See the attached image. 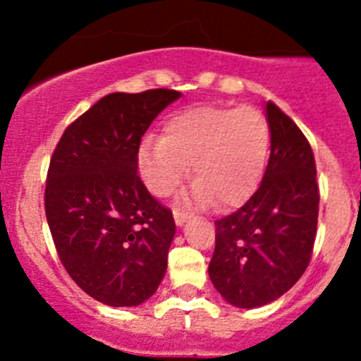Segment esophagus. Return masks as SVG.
I'll return each mask as SVG.
<instances>
[{
  "label": "esophagus",
  "mask_w": 361,
  "mask_h": 361,
  "mask_svg": "<svg viewBox=\"0 0 361 361\" xmlns=\"http://www.w3.org/2000/svg\"><path fill=\"white\" fill-rule=\"evenodd\" d=\"M173 219H175V224L183 226L184 222H186V220H188V213L186 212H180V209H175V212H173Z\"/></svg>",
  "instance_id": "esophagus-1"
}]
</instances>
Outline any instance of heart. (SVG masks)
<instances>
[{
    "mask_svg": "<svg viewBox=\"0 0 361 361\" xmlns=\"http://www.w3.org/2000/svg\"><path fill=\"white\" fill-rule=\"evenodd\" d=\"M269 141V123L257 106H193L166 121L162 137H146L139 170L152 193L168 197L188 177L191 162L197 178L191 200L233 209L257 191Z\"/></svg>",
    "mask_w": 361,
    "mask_h": 361,
    "instance_id": "obj_1",
    "label": "heart"
}]
</instances>
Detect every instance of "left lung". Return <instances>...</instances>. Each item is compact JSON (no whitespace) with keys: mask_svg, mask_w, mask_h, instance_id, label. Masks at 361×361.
Returning a JSON list of instances; mask_svg holds the SVG:
<instances>
[{"mask_svg":"<svg viewBox=\"0 0 361 361\" xmlns=\"http://www.w3.org/2000/svg\"><path fill=\"white\" fill-rule=\"evenodd\" d=\"M271 155L251 199L215 222L208 273L235 307L280 298L307 269L317 237L320 193L314 155L305 135L276 106L266 104Z\"/></svg>","mask_w":361,"mask_h":361,"instance_id":"left-lung-1","label":"left lung"}]
</instances>
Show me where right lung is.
<instances>
[{
    "instance_id": "add662e5",
    "label": "right lung",
    "mask_w": 361,
    "mask_h": 361,
    "mask_svg": "<svg viewBox=\"0 0 361 361\" xmlns=\"http://www.w3.org/2000/svg\"><path fill=\"white\" fill-rule=\"evenodd\" d=\"M180 92L104 95L73 121L50 159L44 212L66 273L101 304L133 307L157 291L175 235L137 175L141 137Z\"/></svg>"
}]
</instances>
